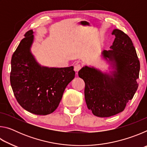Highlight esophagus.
<instances>
[{"instance_id": "obj_1", "label": "esophagus", "mask_w": 147, "mask_h": 147, "mask_svg": "<svg viewBox=\"0 0 147 147\" xmlns=\"http://www.w3.org/2000/svg\"><path fill=\"white\" fill-rule=\"evenodd\" d=\"M81 67H82V66H81L80 64H75V65H74V71H75L78 72V71L80 70Z\"/></svg>"}]
</instances>
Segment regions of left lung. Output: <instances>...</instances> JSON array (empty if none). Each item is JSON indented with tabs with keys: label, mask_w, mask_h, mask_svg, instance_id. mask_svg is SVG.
<instances>
[{
	"label": "left lung",
	"mask_w": 147,
	"mask_h": 147,
	"mask_svg": "<svg viewBox=\"0 0 147 147\" xmlns=\"http://www.w3.org/2000/svg\"><path fill=\"white\" fill-rule=\"evenodd\" d=\"M115 36L111 50L104 51L103 56L115 63L111 75L93 67H84L78 72L85 82L87 106L94 115L108 117L123 111L138 88L140 63L135 47L127 34L115 29Z\"/></svg>",
	"instance_id": "8db88e82"
}]
</instances>
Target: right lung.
<instances>
[{"instance_id":"obj_1","label":"right lung","mask_w":147,"mask_h":147,"mask_svg":"<svg viewBox=\"0 0 147 147\" xmlns=\"http://www.w3.org/2000/svg\"><path fill=\"white\" fill-rule=\"evenodd\" d=\"M33 31L26 32L11 57L10 84L17 101L26 111L48 115L56 110L67 86L75 76L73 66L41 67L30 53Z\"/></svg>"}]
</instances>
